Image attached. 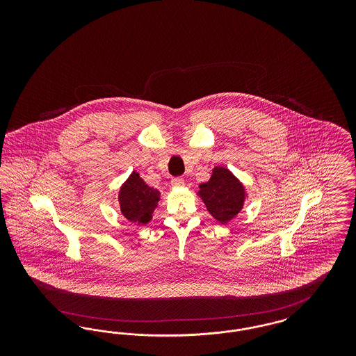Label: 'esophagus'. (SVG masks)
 <instances>
[{
	"instance_id": "obj_1",
	"label": "esophagus",
	"mask_w": 356,
	"mask_h": 356,
	"mask_svg": "<svg viewBox=\"0 0 356 356\" xmlns=\"http://www.w3.org/2000/svg\"><path fill=\"white\" fill-rule=\"evenodd\" d=\"M170 184L173 186H184V179L183 177H173Z\"/></svg>"
}]
</instances>
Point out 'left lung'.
<instances>
[{"label": "left lung", "instance_id": "obj_1", "mask_svg": "<svg viewBox=\"0 0 356 356\" xmlns=\"http://www.w3.org/2000/svg\"><path fill=\"white\" fill-rule=\"evenodd\" d=\"M200 196L209 213L220 222L234 219L244 203V188L225 168L216 167L208 183L199 186Z\"/></svg>", "mask_w": 356, "mask_h": 356}]
</instances>
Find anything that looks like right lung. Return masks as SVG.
Returning a JSON list of instances; mask_svg holds the SVG:
<instances>
[{
    "label": "right lung",
    "instance_id": "right-lung-1",
    "mask_svg": "<svg viewBox=\"0 0 356 356\" xmlns=\"http://www.w3.org/2000/svg\"><path fill=\"white\" fill-rule=\"evenodd\" d=\"M159 199V191L147 186L140 175L134 172L120 189V209L128 220L147 224L152 219Z\"/></svg>",
    "mask_w": 356,
    "mask_h": 356
}]
</instances>
